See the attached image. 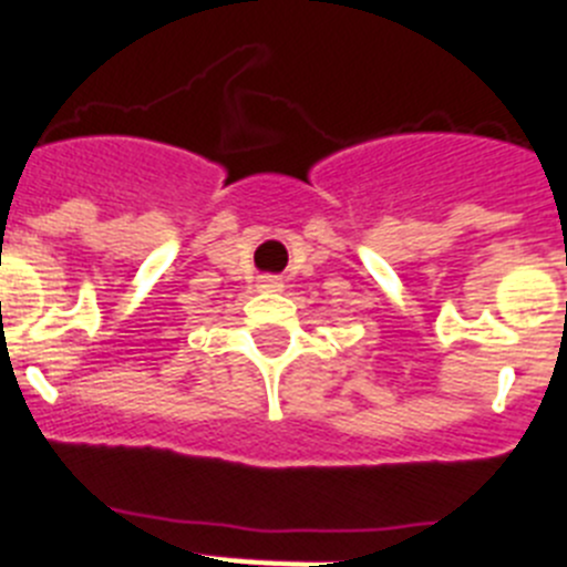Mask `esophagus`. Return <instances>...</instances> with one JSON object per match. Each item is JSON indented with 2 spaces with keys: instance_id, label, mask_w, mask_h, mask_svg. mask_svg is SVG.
<instances>
[{
  "instance_id": "1",
  "label": "esophagus",
  "mask_w": 567,
  "mask_h": 567,
  "mask_svg": "<svg viewBox=\"0 0 567 567\" xmlns=\"http://www.w3.org/2000/svg\"><path fill=\"white\" fill-rule=\"evenodd\" d=\"M259 288H262V290H279V288H282V279L274 277V274H262V277H259Z\"/></svg>"
}]
</instances>
